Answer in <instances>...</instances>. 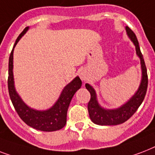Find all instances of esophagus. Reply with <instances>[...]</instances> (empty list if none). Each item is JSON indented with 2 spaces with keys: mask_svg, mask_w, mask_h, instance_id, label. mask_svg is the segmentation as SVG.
Masks as SVG:
<instances>
[{
  "mask_svg": "<svg viewBox=\"0 0 155 155\" xmlns=\"http://www.w3.org/2000/svg\"><path fill=\"white\" fill-rule=\"evenodd\" d=\"M80 77L82 80H86V78H87V75H86L85 72H84V71H81V72H80Z\"/></svg>",
  "mask_w": 155,
  "mask_h": 155,
  "instance_id": "1",
  "label": "esophagus"
}]
</instances>
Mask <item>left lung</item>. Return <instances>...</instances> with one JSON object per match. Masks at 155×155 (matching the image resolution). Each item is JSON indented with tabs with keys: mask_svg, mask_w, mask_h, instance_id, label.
<instances>
[{
	"mask_svg": "<svg viewBox=\"0 0 155 155\" xmlns=\"http://www.w3.org/2000/svg\"><path fill=\"white\" fill-rule=\"evenodd\" d=\"M126 33L131 41L134 42L136 47V53L140 58L141 68H142V81L137 92L123 105L115 109H105L102 108L98 104L97 99V94L94 88L88 84H85V87L91 94V99L87 104V109L91 120L93 123L100 125H116L122 124L132 117L142 101L147 94V86H148V76L147 70L145 64L144 58L140 50L138 41L136 35L130 27H125Z\"/></svg>",
	"mask_w": 155,
	"mask_h": 155,
	"instance_id": "obj_1",
	"label": "left lung"
}]
</instances>
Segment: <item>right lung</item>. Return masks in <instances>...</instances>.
<instances>
[{
  "instance_id": "1",
  "label": "right lung",
  "mask_w": 155,
  "mask_h": 155,
  "mask_svg": "<svg viewBox=\"0 0 155 155\" xmlns=\"http://www.w3.org/2000/svg\"><path fill=\"white\" fill-rule=\"evenodd\" d=\"M29 30V27H25L15 42L13 48L10 53L8 59V94L10 97L11 101L17 111L18 116L24 122L30 127L35 130L52 132L61 130L65 126L67 123V113L75 92L80 89L82 81L79 76L75 77L71 83H69L61 92L60 97L58 101L52 106L51 108L44 111L35 110L30 108L21 99L18 92H16L13 80V49L20 40V38L25 35Z\"/></svg>"
}]
</instances>
